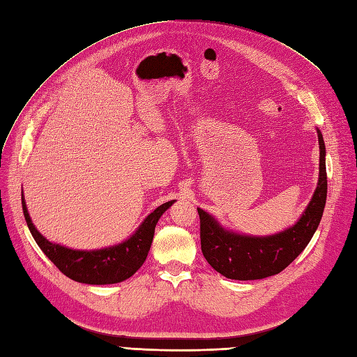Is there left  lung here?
I'll use <instances>...</instances> for the list:
<instances>
[{
	"instance_id": "1",
	"label": "left lung",
	"mask_w": 357,
	"mask_h": 357,
	"mask_svg": "<svg viewBox=\"0 0 357 357\" xmlns=\"http://www.w3.org/2000/svg\"><path fill=\"white\" fill-rule=\"evenodd\" d=\"M317 129L320 164L319 181L299 220L290 228L266 236L245 235L223 228L211 214L198 208L201 250L215 271L232 280H261L282 273L308 245L319 228L326 204V147Z\"/></svg>"
}]
</instances>
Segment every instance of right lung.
Masks as SVG:
<instances>
[{
    "label": "right lung",
    "instance_id": "add662e5",
    "mask_svg": "<svg viewBox=\"0 0 357 357\" xmlns=\"http://www.w3.org/2000/svg\"><path fill=\"white\" fill-rule=\"evenodd\" d=\"M168 201L150 213L128 240L96 250H75L52 243L43 236L32 223L22 192V208L28 228L36 243L62 274L84 284H114L132 277L144 264L153 241L156 223L172 204Z\"/></svg>",
    "mask_w": 357,
    "mask_h": 357
}]
</instances>
